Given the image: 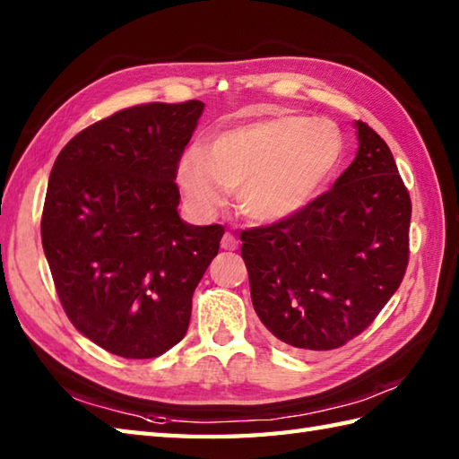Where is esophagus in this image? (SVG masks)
Returning <instances> with one entry per match:
<instances>
[{"mask_svg": "<svg viewBox=\"0 0 459 459\" xmlns=\"http://www.w3.org/2000/svg\"><path fill=\"white\" fill-rule=\"evenodd\" d=\"M221 247L224 250H237L238 248V240H237L235 235H232V232H224L222 240H221Z\"/></svg>", "mask_w": 459, "mask_h": 459, "instance_id": "esophagus-1", "label": "esophagus"}]
</instances>
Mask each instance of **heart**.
Segmentation results:
<instances>
[{"mask_svg": "<svg viewBox=\"0 0 459 459\" xmlns=\"http://www.w3.org/2000/svg\"><path fill=\"white\" fill-rule=\"evenodd\" d=\"M343 155L345 138L333 122L274 112L217 132L204 150H185L175 178L195 212H217L237 187V207L248 221L274 224L304 211Z\"/></svg>", "mask_w": 459, "mask_h": 459, "instance_id": "heart-1", "label": "heart"}]
</instances>
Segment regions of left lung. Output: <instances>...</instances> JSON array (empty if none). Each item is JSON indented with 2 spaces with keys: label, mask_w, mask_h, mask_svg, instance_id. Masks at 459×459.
Segmentation results:
<instances>
[{
  "label": "left lung",
  "mask_w": 459,
  "mask_h": 459,
  "mask_svg": "<svg viewBox=\"0 0 459 459\" xmlns=\"http://www.w3.org/2000/svg\"><path fill=\"white\" fill-rule=\"evenodd\" d=\"M333 187L288 221L240 232L252 306L284 343L343 347L373 324L408 266L412 203L386 142L357 122Z\"/></svg>",
  "instance_id": "8db88e82"
}]
</instances>
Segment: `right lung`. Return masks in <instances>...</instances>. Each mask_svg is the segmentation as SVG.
Masks as SVG:
<instances>
[{
	"mask_svg": "<svg viewBox=\"0 0 459 459\" xmlns=\"http://www.w3.org/2000/svg\"><path fill=\"white\" fill-rule=\"evenodd\" d=\"M204 104L150 102L79 132L58 153L41 217L66 317L124 359H153L187 333L193 291L224 227L179 219L175 168Z\"/></svg>",
	"mask_w": 459,
	"mask_h": 459,
	"instance_id": "obj_1",
	"label": "right lung"
}]
</instances>
